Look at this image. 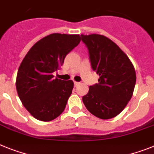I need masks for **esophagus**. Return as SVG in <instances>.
<instances>
[{"instance_id": "obj_1", "label": "esophagus", "mask_w": 154, "mask_h": 154, "mask_svg": "<svg viewBox=\"0 0 154 154\" xmlns=\"http://www.w3.org/2000/svg\"><path fill=\"white\" fill-rule=\"evenodd\" d=\"M79 85H80V83H79V82H77V81H74V86H75V87H77V86H78Z\"/></svg>"}]
</instances>
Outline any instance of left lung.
<instances>
[{"label":"left lung","instance_id":"obj_1","mask_svg":"<svg viewBox=\"0 0 154 154\" xmlns=\"http://www.w3.org/2000/svg\"><path fill=\"white\" fill-rule=\"evenodd\" d=\"M88 47L91 67L98 84L89 87L83 102L89 112L101 119L121 113L130 101L136 81V70L127 55L105 35H81Z\"/></svg>","mask_w":154,"mask_h":154}]
</instances>
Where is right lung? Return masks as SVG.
<instances>
[{
    "instance_id": "add662e5",
    "label": "right lung",
    "mask_w": 154,
    "mask_h": 154,
    "mask_svg": "<svg viewBox=\"0 0 154 154\" xmlns=\"http://www.w3.org/2000/svg\"><path fill=\"white\" fill-rule=\"evenodd\" d=\"M80 42L79 35L50 34L35 43L20 64L16 89L22 105L36 119L52 121L66 108L73 82L55 78L53 73Z\"/></svg>"
}]
</instances>
